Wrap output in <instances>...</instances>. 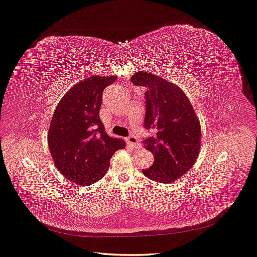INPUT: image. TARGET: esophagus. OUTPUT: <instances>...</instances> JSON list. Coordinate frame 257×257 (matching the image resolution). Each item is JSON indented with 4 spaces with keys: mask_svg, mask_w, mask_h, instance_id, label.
Masks as SVG:
<instances>
[{
    "mask_svg": "<svg viewBox=\"0 0 257 257\" xmlns=\"http://www.w3.org/2000/svg\"><path fill=\"white\" fill-rule=\"evenodd\" d=\"M127 143L131 147H137V148L140 147V142L136 136H130L129 138H127Z\"/></svg>",
    "mask_w": 257,
    "mask_h": 257,
    "instance_id": "1",
    "label": "esophagus"
}]
</instances>
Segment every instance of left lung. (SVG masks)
Segmentation results:
<instances>
[{
  "instance_id": "left-lung-1",
  "label": "left lung",
  "mask_w": 257,
  "mask_h": 257,
  "mask_svg": "<svg viewBox=\"0 0 257 257\" xmlns=\"http://www.w3.org/2000/svg\"><path fill=\"white\" fill-rule=\"evenodd\" d=\"M131 81L147 87L145 128L155 132L144 141L146 149L154 155V164L143 173L151 180L171 183L196 163L201 148L200 120L178 85L143 71Z\"/></svg>"
}]
</instances>
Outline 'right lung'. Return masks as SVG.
Returning <instances> with one entry per match:
<instances>
[{
	"label": "right lung",
	"mask_w": 257,
	"mask_h": 257,
	"mask_svg": "<svg viewBox=\"0 0 257 257\" xmlns=\"http://www.w3.org/2000/svg\"><path fill=\"white\" fill-rule=\"evenodd\" d=\"M116 76H91L67 91L54 111L48 133L49 149L57 170L79 185L102 179L115 151L124 149L121 139L107 136L100 119L104 88Z\"/></svg>",
	"instance_id": "1"
}]
</instances>
